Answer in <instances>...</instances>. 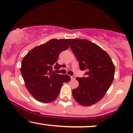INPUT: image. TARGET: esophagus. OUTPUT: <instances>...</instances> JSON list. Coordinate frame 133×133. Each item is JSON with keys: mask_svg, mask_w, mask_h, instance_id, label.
I'll use <instances>...</instances> for the list:
<instances>
[{"mask_svg": "<svg viewBox=\"0 0 133 133\" xmlns=\"http://www.w3.org/2000/svg\"><path fill=\"white\" fill-rule=\"evenodd\" d=\"M76 76H72L71 77V79L72 80H74L76 79Z\"/></svg>", "mask_w": 133, "mask_h": 133, "instance_id": "34e87169", "label": "esophagus"}]
</instances>
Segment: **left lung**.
<instances>
[{
	"label": "left lung",
	"mask_w": 133,
	"mask_h": 133,
	"mask_svg": "<svg viewBox=\"0 0 133 133\" xmlns=\"http://www.w3.org/2000/svg\"><path fill=\"white\" fill-rule=\"evenodd\" d=\"M70 47L86 77L78 78L74 98L83 106L92 105L104 97L114 78L115 66L111 58L101 47L87 40L71 39Z\"/></svg>",
	"instance_id": "8db88e82"
}]
</instances>
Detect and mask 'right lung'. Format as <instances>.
<instances>
[{"label": "right lung", "instance_id": "1", "mask_svg": "<svg viewBox=\"0 0 133 133\" xmlns=\"http://www.w3.org/2000/svg\"><path fill=\"white\" fill-rule=\"evenodd\" d=\"M71 39H52L30 50L23 58L21 72L26 88L38 101L49 103L59 95L63 83L71 80L68 75L54 73L59 69L58 57L69 46Z\"/></svg>", "mask_w": 133, "mask_h": 133}]
</instances>
